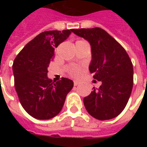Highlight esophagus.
<instances>
[{
  "instance_id": "esophagus-1",
  "label": "esophagus",
  "mask_w": 147,
  "mask_h": 147,
  "mask_svg": "<svg viewBox=\"0 0 147 147\" xmlns=\"http://www.w3.org/2000/svg\"><path fill=\"white\" fill-rule=\"evenodd\" d=\"M80 84V82H78V81H74V85L75 86H77V85H78Z\"/></svg>"
}]
</instances>
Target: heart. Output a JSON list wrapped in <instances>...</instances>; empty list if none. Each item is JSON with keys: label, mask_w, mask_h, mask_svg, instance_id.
Segmentation results:
<instances>
[{"label": "heart", "mask_w": 147, "mask_h": 147, "mask_svg": "<svg viewBox=\"0 0 147 147\" xmlns=\"http://www.w3.org/2000/svg\"><path fill=\"white\" fill-rule=\"evenodd\" d=\"M78 41H82V40H78ZM68 70H69V73L70 74V76L73 77H78L82 71V67L78 65H71L69 67Z\"/></svg>", "instance_id": "1"}]
</instances>
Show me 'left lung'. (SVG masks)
Segmentation results:
<instances>
[{"instance_id":"8db88e82","label":"left lung","mask_w":147,"mask_h":147,"mask_svg":"<svg viewBox=\"0 0 147 147\" xmlns=\"http://www.w3.org/2000/svg\"><path fill=\"white\" fill-rule=\"evenodd\" d=\"M89 42L92 59L89 71L101 82L99 88L84 98L88 114L105 121L116 117L127 104L134 85V69L129 55L115 39L101 28L71 30Z\"/></svg>"}]
</instances>
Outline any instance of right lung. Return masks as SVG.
<instances>
[{"mask_svg": "<svg viewBox=\"0 0 147 147\" xmlns=\"http://www.w3.org/2000/svg\"><path fill=\"white\" fill-rule=\"evenodd\" d=\"M71 30L45 31L27 43L13 63L14 86L22 107L30 116L48 120L56 116L73 82L62 78L56 82L47 77L55 48L69 37Z\"/></svg>", "mask_w": 147, "mask_h": 147, "instance_id": "add662e5", "label": "right lung"}]
</instances>
